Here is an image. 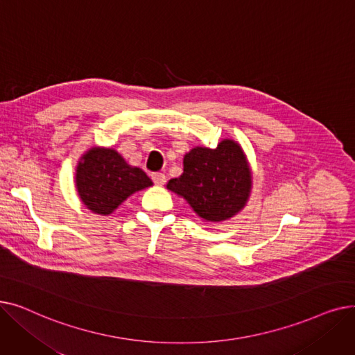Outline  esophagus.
Masks as SVG:
<instances>
[{"instance_id":"34e87169","label":"esophagus","mask_w":355,"mask_h":355,"mask_svg":"<svg viewBox=\"0 0 355 355\" xmlns=\"http://www.w3.org/2000/svg\"><path fill=\"white\" fill-rule=\"evenodd\" d=\"M153 181L157 184V185H164L166 178H165V174L162 173H154L153 174Z\"/></svg>"}]
</instances>
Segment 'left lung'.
Instances as JSON below:
<instances>
[{
    "label": "left lung",
    "mask_w": 355,
    "mask_h": 355,
    "mask_svg": "<svg viewBox=\"0 0 355 355\" xmlns=\"http://www.w3.org/2000/svg\"><path fill=\"white\" fill-rule=\"evenodd\" d=\"M166 189L187 200L201 218L223 221L245 207L252 177L241 148L225 139L216 149L193 148L184 157V173Z\"/></svg>",
    "instance_id": "left-lung-1"
}]
</instances>
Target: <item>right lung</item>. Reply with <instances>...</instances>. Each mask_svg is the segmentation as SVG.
I'll list each match as a JSON object with an SVG mask.
<instances>
[{"label":"right lung","instance_id":"obj_1","mask_svg":"<svg viewBox=\"0 0 355 355\" xmlns=\"http://www.w3.org/2000/svg\"><path fill=\"white\" fill-rule=\"evenodd\" d=\"M76 185L89 210L107 216L130 194L153 185V181L141 168L128 165L114 149L93 148L78 165Z\"/></svg>","mask_w":355,"mask_h":355}]
</instances>
